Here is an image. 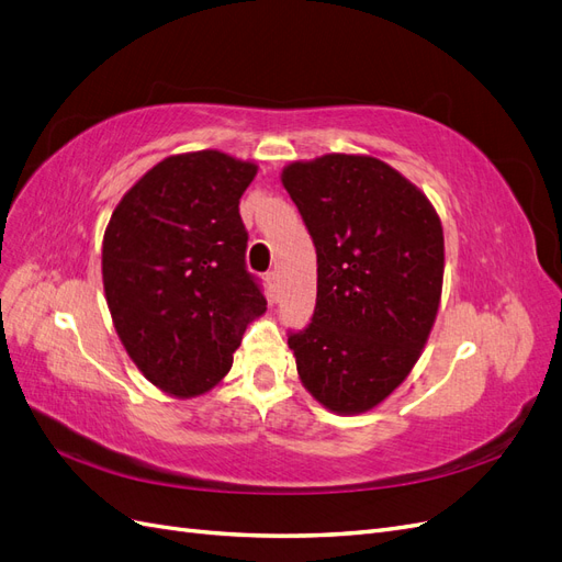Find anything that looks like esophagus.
<instances>
[{
    "label": "esophagus",
    "mask_w": 562,
    "mask_h": 562,
    "mask_svg": "<svg viewBox=\"0 0 562 562\" xmlns=\"http://www.w3.org/2000/svg\"><path fill=\"white\" fill-rule=\"evenodd\" d=\"M267 285H269V293L274 295L277 291H279V271L277 269H271V271H267Z\"/></svg>",
    "instance_id": "34e87169"
}]
</instances>
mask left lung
Listing matches in <instances>:
<instances>
[{"instance_id": "8db88e82", "label": "left lung", "mask_w": 562, "mask_h": 562, "mask_svg": "<svg viewBox=\"0 0 562 562\" xmlns=\"http://www.w3.org/2000/svg\"><path fill=\"white\" fill-rule=\"evenodd\" d=\"M316 246V307L288 333L302 384L337 415L366 413L413 370L443 288L431 201L375 157L326 155L283 168Z\"/></svg>"}]
</instances>
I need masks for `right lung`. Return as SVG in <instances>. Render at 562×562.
Wrapping results in <instances>:
<instances>
[{
	"instance_id": "1",
	"label": "right lung",
	"mask_w": 562,
	"mask_h": 562,
	"mask_svg": "<svg viewBox=\"0 0 562 562\" xmlns=\"http://www.w3.org/2000/svg\"><path fill=\"white\" fill-rule=\"evenodd\" d=\"M258 166L217 149L159 161L119 201L103 239V285L122 345L178 398L223 380L246 326L265 314L246 269L239 199Z\"/></svg>"
}]
</instances>
